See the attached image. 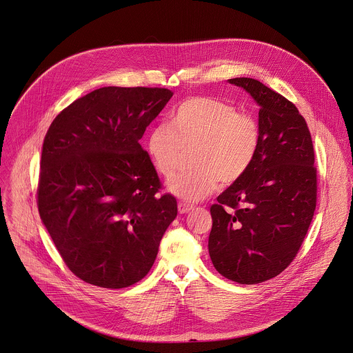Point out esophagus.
Masks as SVG:
<instances>
[{"label":"esophagus","mask_w":353,"mask_h":353,"mask_svg":"<svg viewBox=\"0 0 353 353\" xmlns=\"http://www.w3.org/2000/svg\"><path fill=\"white\" fill-rule=\"evenodd\" d=\"M192 208H194V207H192L191 204H188V203H179V212H180V214H187V212H190Z\"/></svg>","instance_id":"esophagus-1"}]
</instances>
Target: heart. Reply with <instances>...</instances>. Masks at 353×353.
Segmentation results:
<instances>
[{"label": "heart", "instance_id": "obj_1", "mask_svg": "<svg viewBox=\"0 0 353 353\" xmlns=\"http://www.w3.org/2000/svg\"><path fill=\"white\" fill-rule=\"evenodd\" d=\"M261 145L257 120L234 105L208 96L191 97L170 114L169 125L158 124L148 135L146 150L156 170L174 176L185 152L192 169L168 183L172 195L195 203L219 185L239 181L252 168Z\"/></svg>", "mask_w": 353, "mask_h": 353}]
</instances>
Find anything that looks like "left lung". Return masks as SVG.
Listing matches in <instances>:
<instances>
[{"label": "left lung", "mask_w": 353, "mask_h": 353, "mask_svg": "<svg viewBox=\"0 0 353 353\" xmlns=\"http://www.w3.org/2000/svg\"><path fill=\"white\" fill-rule=\"evenodd\" d=\"M229 82L259 104L261 145L248 173L211 205L208 253L226 279L257 284L283 272L307 234L316 204L313 141L285 97L257 79Z\"/></svg>", "instance_id": "8db88e82"}]
</instances>
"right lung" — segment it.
<instances>
[{"mask_svg":"<svg viewBox=\"0 0 353 353\" xmlns=\"http://www.w3.org/2000/svg\"><path fill=\"white\" fill-rule=\"evenodd\" d=\"M173 93L163 88L96 89L51 123L41 150L40 218L69 270L103 288L149 274L177 216L139 143Z\"/></svg>","mask_w":353,"mask_h":353,"instance_id":"add662e5","label":"right lung"}]
</instances>
